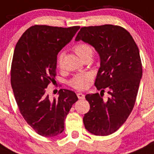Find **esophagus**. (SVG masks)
I'll list each match as a JSON object with an SVG mask.
<instances>
[{"mask_svg": "<svg viewBox=\"0 0 154 154\" xmlns=\"http://www.w3.org/2000/svg\"><path fill=\"white\" fill-rule=\"evenodd\" d=\"M77 95V97H78L79 99H80V100H84V98H85V95H84V94H82V93H78Z\"/></svg>", "mask_w": 154, "mask_h": 154, "instance_id": "1", "label": "esophagus"}]
</instances>
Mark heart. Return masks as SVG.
<instances>
[{
    "label": "heart",
    "instance_id": "1",
    "mask_svg": "<svg viewBox=\"0 0 154 154\" xmlns=\"http://www.w3.org/2000/svg\"><path fill=\"white\" fill-rule=\"evenodd\" d=\"M74 50L75 51V53L77 54V56L81 60H84V58L87 57H92L93 55L92 47L87 43H79V44L74 46ZM62 57H63V54H60V56L58 57L57 63L59 66L61 65ZM91 79V77L90 74H78V75H76L74 78L70 80V85L72 87H74V88H76V89H86L89 85Z\"/></svg>",
    "mask_w": 154,
    "mask_h": 154
}]
</instances>
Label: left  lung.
<instances>
[{"label":"left lung","instance_id":"left-lung-1","mask_svg":"<svg viewBox=\"0 0 154 154\" xmlns=\"http://www.w3.org/2000/svg\"><path fill=\"white\" fill-rule=\"evenodd\" d=\"M75 41L94 48L100 61L94 84L101 92L86 95L90 110L84 114V126L94 135H110L134 108L143 74L139 49L127 30L111 24L81 27ZM106 88L109 97L103 100Z\"/></svg>","mask_w":154,"mask_h":154}]
</instances>
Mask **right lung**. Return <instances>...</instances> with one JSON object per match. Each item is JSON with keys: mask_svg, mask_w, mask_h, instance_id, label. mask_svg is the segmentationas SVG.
<instances>
[{"mask_svg": "<svg viewBox=\"0 0 154 154\" xmlns=\"http://www.w3.org/2000/svg\"><path fill=\"white\" fill-rule=\"evenodd\" d=\"M79 26L34 25L17 43L11 82L17 104L27 124L39 135L53 137L64 130V120L77 101L75 93L60 89L51 100L46 88L56 76L57 55L74 37Z\"/></svg>", "mask_w": 154, "mask_h": 154, "instance_id": "obj_1", "label": "right lung"}]
</instances>
